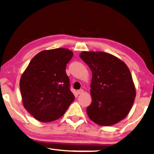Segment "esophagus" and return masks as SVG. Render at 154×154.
Segmentation results:
<instances>
[{
	"mask_svg": "<svg viewBox=\"0 0 154 154\" xmlns=\"http://www.w3.org/2000/svg\"><path fill=\"white\" fill-rule=\"evenodd\" d=\"M84 92V91H83V90L81 89V90H79L77 91V94H82Z\"/></svg>",
	"mask_w": 154,
	"mask_h": 154,
	"instance_id": "esophagus-1",
	"label": "esophagus"
}]
</instances>
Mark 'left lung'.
<instances>
[{"label":"left lung","mask_w":154,"mask_h":154,"mask_svg":"<svg viewBox=\"0 0 154 154\" xmlns=\"http://www.w3.org/2000/svg\"><path fill=\"white\" fill-rule=\"evenodd\" d=\"M80 58L92 71V103L87 107L91 120L109 126L124 119L136 96V89L127 65L103 51H82Z\"/></svg>","instance_id":"left-lung-1"}]
</instances>
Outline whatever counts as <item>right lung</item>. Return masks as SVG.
Here are the masks:
<instances>
[{
  "mask_svg": "<svg viewBox=\"0 0 154 154\" xmlns=\"http://www.w3.org/2000/svg\"><path fill=\"white\" fill-rule=\"evenodd\" d=\"M73 56L65 48L43 50L31 60L20 82L22 103L36 120L50 122L63 116L73 102L66 64Z\"/></svg>",
  "mask_w": 154,
  "mask_h": 154,
  "instance_id": "1",
  "label": "right lung"
}]
</instances>
